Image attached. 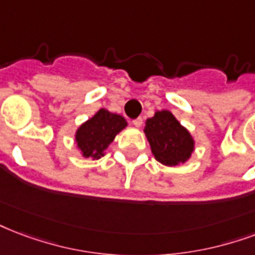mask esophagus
I'll return each mask as SVG.
<instances>
[{
	"label": "esophagus",
	"instance_id": "esophagus-1",
	"mask_svg": "<svg viewBox=\"0 0 255 255\" xmlns=\"http://www.w3.org/2000/svg\"><path fill=\"white\" fill-rule=\"evenodd\" d=\"M132 124L135 126V127H140L141 124H143V119L141 118H137V119L132 120Z\"/></svg>",
	"mask_w": 255,
	"mask_h": 255
}]
</instances>
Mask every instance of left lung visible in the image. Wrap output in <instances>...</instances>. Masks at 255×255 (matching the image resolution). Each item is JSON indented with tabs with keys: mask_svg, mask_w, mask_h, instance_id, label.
<instances>
[{
	"mask_svg": "<svg viewBox=\"0 0 255 255\" xmlns=\"http://www.w3.org/2000/svg\"><path fill=\"white\" fill-rule=\"evenodd\" d=\"M145 136L155 159L166 166H178L191 156L194 140L174 115L168 111H158L145 122Z\"/></svg>",
	"mask_w": 255,
	"mask_h": 255,
	"instance_id": "left-lung-1",
	"label": "left lung"
}]
</instances>
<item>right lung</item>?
<instances>
[{"label":"right lung","instance_id":"right-lung-1","mask_svg":"<svg viewBox=\"0 0 255 255\" xmlns=\"http://www.w3.org/2000/svg\"><path fill=\"white\" fill-rule=\"evenodd\" d=\"M127 122L123 116L100 110L92 119L81 126L76 132V141L85 158L99 159L104 155V149L114 141Z\"/></svg>","mask_w":255,"mask_h":255}]
</instances>
